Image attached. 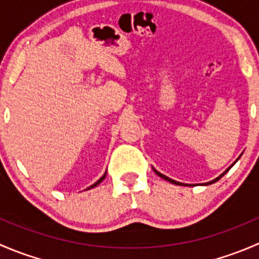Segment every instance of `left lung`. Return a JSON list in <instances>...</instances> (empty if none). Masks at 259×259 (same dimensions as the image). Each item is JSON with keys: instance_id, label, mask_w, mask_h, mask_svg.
<instances>
[{"instance_id": "1", "label": "left lung", "mask_w": 259, "mask_h": 259, "mask_svg": "<svg viewBox=\"0 0 259 259\" xmlns=\"http://www.w3.org/2000/svg\"><path fill=\"white\" fill-rule=\"evenodd\" d=\"M237 160H238V159H237ZM234 163H236V161H234ZM234 163H233V164H234ZM233 164H232V165H233ZM232 165H231V166H232ZM231 166H229V168H228V169H227V170H226V171H224V173H223V174H221V176H219V177H218V178H215V179H214V180H211V182H209V184H211V183H214V182H217V180H219V179H221V178H222V177H223V176H224V174H226V173H227V171H228V170H229V169H231ZM154 171H155V173H156V174H158V176H159V177H160V178H163V179L168 180V182L173 183V184H177V185H182V183H179V182H176V180H173V179L168 178V177L163 176V174H160V173H159V171H156V170H155V169H154Z\"/></svg>"}]
</instances>
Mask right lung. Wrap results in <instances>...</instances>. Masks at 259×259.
<instances>
[{
    "instance_id": "obj_1",
    "label": "right lung",
    "mask_w": 259,
    "mask_h": 259,
    "mask_svg": "<svg viewBox=\"0 0 259 259\" xmlns=\"http://www.w3.org/2000/svg\"><path fill=\"white\" fill-rule=\"evenodd\" d=\"M105 176H106V173H105V174H104V176H103V177H101V178H100V179H99V180H98V182H96V183H95V184H93V185H91V187H90V188H94V187H96V185H98V184H100V183H101V182H103V180H104V178H105ZM90 188H89V189H90Z\"/></svg>"
}]
</instances>
